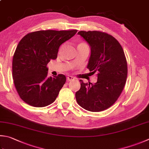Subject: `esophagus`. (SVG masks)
<instances>
[{
  "label": "esophagus",
  "mask_w": 149,
  "mask_h": 149,
  "mask_svg": "<svg viewBox=\"0 0 149 149\" xmlns=\"http://www.w3.org/2000/svg\"><path fill=\"white\" fill-rule=\"evenodd\" d=\"M74 77H72V76H68V77H67V80L68 81H72V80H74Z\"/></svg>",
  "instance_id": "1"
}]
</instances>
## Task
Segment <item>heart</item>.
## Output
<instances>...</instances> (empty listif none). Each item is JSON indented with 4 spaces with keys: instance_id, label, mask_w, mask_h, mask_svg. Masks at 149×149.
Listing matches in <instances>:
<instances>
[{
    "instance_id": "heart-1",
    "label": "heart",
    "mask_w": 149,
    "mask_h": 149,
    "mask_svg": "<svg viewBox=\"0 0 149 149\" xmlns=\"http://www.w3.org/2000/svg\"><path fill=\"white\" fill-rule=\"evenodd\" d=\"M78 46H80V47H84V46H88L86 43H80L79 45H78Z\"/></svg>"
}]
</instances>
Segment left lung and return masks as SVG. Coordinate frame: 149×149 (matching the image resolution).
<instances>
[{"label": "left lung", "mask_w": 149, "mask_h": 149, "mask_svg": "<svg viewBox=\"0 0 149 149\" xmlns=\"http://www.w3.org/2000/svg\"><path fill=\"white\" fill-rule=\"evenodd\" d=\"M91 48L88 68L97 72V82H80L76 92L78 104L86 110L98 112L108 109L118 99L127 81V62L123 49L113 36L100 31H80Z\"/></svg>", "instance_id": "left-lung-1"}]
</instances>
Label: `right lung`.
I'll use <instances>...</instances> for the list:
<instances>
[{"instance_id": "obj_1", "label": "right lung", "mask_w": 149, "mask_h": 149, "mask_svg": "<svg viewBox=\"0 0 149 149\" xmlns=\"http://www.w3.org/2000/svg\"><path fill=\"white\" fill-rule=\"evenodd\" d=\"M77 32L72 30H40L28 33L13 54L14 85L21 99L34 107H45L56 99L65 83L63 74L47 77V64L57 58L59 47Z\"/></svg>"}]
</instances>
